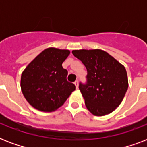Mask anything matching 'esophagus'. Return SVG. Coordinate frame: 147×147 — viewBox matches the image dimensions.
<instances>
[{"mask_svg": "<svg viewBox=\"0 0 147 147\" xmlns=\"http://www.w3.org/2000/svg\"><path fill=\"white\" fill-rule=\"evenodd\" d=\"M74 84H75V85H76V88H78V80H76V82H74Z\"/></svg>", "mask_w": 147, "mask_h": 147, "instance_id": "34e87169", "label": "esophagus"}]
</instances>
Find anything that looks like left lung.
Masks as SVG:
<instances>
[{
	"label": "left lung",
	"mask_w": 147,
	"mask_h": 147,
	"mask_svg": "<svg viewBox=\"0 0 147 147\" xmlns=\"http://www.w3.org/2000/svg\"><path fill=\"white\" fill-rule=\"evenodd\" d=\"M87 69L86 83H79L85 106L95 116L111 113L121 105L128 88L125 68L100 49L73 50Z\"/></svg>",
	"instance_id": "8db88e82"
}]
</instances>
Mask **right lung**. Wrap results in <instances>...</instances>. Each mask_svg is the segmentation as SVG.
I'll return each instance as SVG.
<instances>
[{
  "mask_svg": "<svg viewBox=\"0 0 147 147\" xmlns=\"http://www.w3.org/2000/svg\"><path fill=\"white\" fill-rule=\"evenodd\" d=\"M69 53L67 49H46L23 71L22 92L34 108L53 111L61 107L76 90L73 83L67 81L68 71L62 65Z\"/></svg>",
  "mask_w": 147,
  "mask_h": 147,
  "instance_id": "1",
  "label": "right lung"
}]
</instances>
